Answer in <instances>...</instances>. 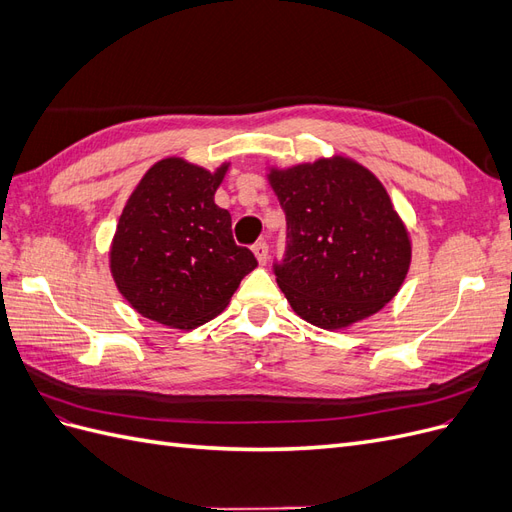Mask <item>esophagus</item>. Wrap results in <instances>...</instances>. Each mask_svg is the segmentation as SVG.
Masks as SVG:
<instances>
[{"label": "esophagus", "instance_id": "1", "mask_svg": "<svg viewBox=\"0 0 512 512\" xmlns=\"http://www.w3.org/2000/svg\"><path fill=\"white\" fill-rule=\"evenodd\" d=\"M254 256H256V260L260 262V265H265V262L269 260V245H267V241H258L254 247Z\"/></svg>", "mask_w": 512, "mask_h": 512}]
</instances>
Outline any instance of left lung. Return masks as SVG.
Listing matches in <instances>:
<instances>
[{
	"instance_id": "left-lung-1",
	"label": "left lung",
	"mask_w": 512,
	"mask_h": 512,
	"mask_svg": "<svg viewBox=\"0 0 512 512\" xmlns=\"http://www.w3.org/2000/svg\"><path fill=\"white\" fill-rule=\"evenodd\" d=\"M286 213V254L275 265L290 307L320 329L374 316L404 284L412 245L380 179L344 156L271 168Z\"/></svg>"
}]
</instances>
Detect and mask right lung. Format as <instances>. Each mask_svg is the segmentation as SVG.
Listing matches in <instances>:
<instances>
[{
	"mask_svg": "<svg viewBox=\"0 0 512 512\" xmlns=\"http://www.w3.org/2000/svg\"><path fill=\"white\" fill-rule=\"evenodd\" d=\"M228 162L213 173L183 158L153 164L130 194L108 252L117 290L164 327L196 329L222 314L254 254L215 205Z\"/></svg>",
	"mask_w": 512,
	"mask_h": 512,
	"instance_id": "right-lung-1",
	"label": "right lung"
}]
</instances>
